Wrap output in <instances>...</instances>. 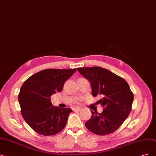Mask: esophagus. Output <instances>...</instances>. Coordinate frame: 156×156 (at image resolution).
Segmentation results:
<instances>
[{
  "label": "esophagus",
  "instance_id": "1",
  "mask_svg": "<svg viewBox=\"0 0 156 156\" xmlns=\"http://www.w3.org/2000/svg\"><path fill=\"white\" fill-rule=\"evenodd\" d=\"M81 110H82V108H80L76 107V108H73V111H78V112H80Z\"/></svg>",
  "mask_w": 156,
  "mask_h": 156
}]
</instances>
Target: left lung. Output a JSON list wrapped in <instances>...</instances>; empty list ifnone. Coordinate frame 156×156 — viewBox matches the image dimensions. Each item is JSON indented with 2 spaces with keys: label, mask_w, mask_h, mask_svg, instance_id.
Instances as JSON below:
<instances>
[{
  "label": "left lung",
  "mask_w": 156,
  "mask_h": 156,
  "mask_svg": "<svg viewBox=\"0 0 156 156\" xmlns=\"http://www.w3.org/2000/svg\"><path fill=\"white\" fill-rule=\"evenodd\" d=\"M77 70L89 81L93 96H101L99 101L104 107L102 113L92 112L85 125L92 133L105 136L115 131L129 115L133 93L127 82L116 74L101 67H79Z\"/></svg>",
  "instance_id": "left-lung-1"
}]
</instances>
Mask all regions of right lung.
Returning a JSON list of instances; mask_svg holds the SVG:
<instances>
[{
  "label": "right lung",
  "instance_id": "add662e5",
  "mask_svg": "<svg viewBox=\"0 0 156 156\" xmlns=\"http://www.w3.org/2000/svg\"><path fill=\"white\" fill-rule=\"evenodd\" d=\"M76 69H47L33 74L21 87L18 101L23 118L37 133L51 136L65 127L72 110L52 106L51 96L62 90Z\"/></svg>",
  "mask_w": 156,
  "mask_h": 156
}]
</instances>
